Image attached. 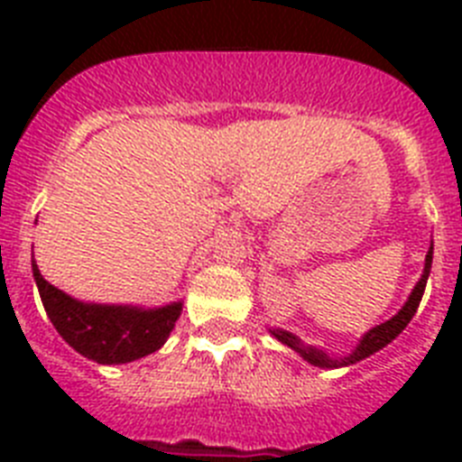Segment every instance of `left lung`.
Returning <instances> with one entry per match:
<instances>
[{"mask_svg": "<svg viewBox=\"0 0 462 462\" xmlns=\"http://www.w3.org/2000/svg\"><path fill=\"white\" fill-rule=\"evenodd\" d=\"M430 263H432V247L428 250V254H426V268H423L421 280H419V284H416L414 291H411V296H410V300L405 303V308L400 310L393 319L383 321V324L374 326L373 330H368V333L363 336V340L358 342L356 349H354L349 356L340 358V361H337V358L326 356L321 349H314V346H305L303 342L298 340L296 336H291V333H287V330H271V333L280 342H284L287 346L296 349V352L300 354L305 361L312 363V365H317V368H342V365H352V363L363 361V358H368L370 354L379 352L382 346L389 345L391 340H395V337H398L400 333L405 330V326L410 324L411 317L416 314V308H419V303H421L423 291H426V282H428V273H430Z\"/></svg>", "mask_w": 462, "mask_h": 462, "instance_id": "8db88e82", "label": "left lung"}]
</instances>
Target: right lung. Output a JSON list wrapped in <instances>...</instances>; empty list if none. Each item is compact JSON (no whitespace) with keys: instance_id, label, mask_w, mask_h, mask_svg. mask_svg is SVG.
<instances>
[{"instance_id":"right-lung-1","label":"right lung","mask_w":462,"mask_h":462,"mask_svg":"<svg viewBox=\"0 0 462 462\" xmlns=\"http://www.w3.org/2000/svg\"><path fill=\"white\" fill-rule=\"evenodd\" d=\"M32 271L57 333L76 352L106 365L136 361L157 352L182 312V303L154 310L80 303L43 280L36 261H32Z\"/></svg>"}]
</instances>
